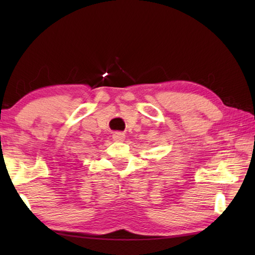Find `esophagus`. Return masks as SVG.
Instances as JSON below:
<instances>
[{
    "label": "esophagus",
    "mask_w": 255,
    "mask_h": 255,
    "mask_svg": "<svg viewBox=\"0 0 255 255\" xmlns=\"http://www.w3.org/2000/svg\"><path fill=\"white\" fill-rule=\"evenodd\" d=\"M112 138H114V140H116V141H124L125 133L122 131H116V132H114V135H112Z\"/></svg>",
    "instance_id": "1"
}]
</instances>
